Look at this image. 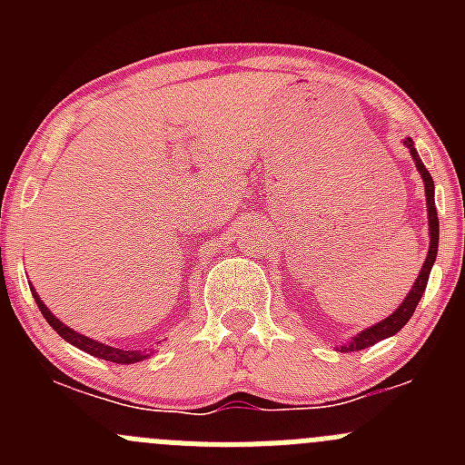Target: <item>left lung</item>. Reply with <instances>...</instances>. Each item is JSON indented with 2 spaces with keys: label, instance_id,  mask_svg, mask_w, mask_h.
Returning a JSON list of instances; mask_svg holds the SVG:
<instances>
[{
  "label": "left lung",
  "instance_id": "8db88e82",
  "mask_svg": "<svg viewBox=\"0 0 465 465\" xmlns=\"http://www.w3.org/2000/svg\"><path fill=\"white\" fill-rule=\"evenodd\" d=\"M402 143H405V148H410L411 159H414V163H416V171H419L420 177H423L425 200H428L430 250H428V256H425L423 267H420V272H419V279L414 281V285H411V290H410V292H407V297L402 299L401 306H398L396 311H393L391 315L387 317V320H382V322L373 323V326L364 328V331H360L358 335L351 337V340L346 341L344 346H340V351H344V353H349V351L369 349V346H373V344H376V341L387 340V337L396 335V332L401 331V328L405 326L407 322H410V317L414 315L416 306H419L420 297H423L425 288H428L430 272H432V265H434V261H436V252H439V215H436V206H434V182H432V175H430L428 168H425L423 162H420L419 153H416V148H414V142H411V139L407 137Z\"/></svg>",
  "mask_w": 465,
  "mask_h": 465
}]
</instances>
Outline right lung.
Here are the masks:
<instances>
[{
	"mask_svg": "<svg viewBox=\"0 0 465 465\" xmlns=\"http://www.w3.org/2000/svg\"><path fill=\"white\" fill-rule=\"evenodd\" d=\"M31 292H33V299H35L37 308H40V312L45 315V320L49 322V326L54 328V331L58 332L63 340H67L69 344L78 346V349L85 351V353L94 355V358H101V360H107V362H116V364H134V362H142V360H145V358H150V353H143V351L116 349V346H107V344H103V341H96V340H92V337L72 331V328L64 326V323L60 322L58 317H55L54 312L45 306V302H42L40 294L35 292V288H33V285H31Z\"/></svg>",
	"mask_w": 465,
	"mask_h": 465,
	"instance_id": "obj_1",
	"label": "right lung"
}]
</instances>
